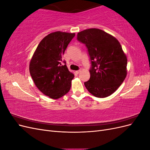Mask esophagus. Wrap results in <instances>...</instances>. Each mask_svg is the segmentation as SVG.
Segmentation results:
<instances>
[{
    "label": "esophagus",
    "instance_id": "esophagus-1",
    "mask_svg": "<svg viewBox=\"0 0 150 150\" xmlns=\"http://www.w3.org/2000/svg\"><path fill=\"white\" fill-rule=\"evenodd\" d=\"M81 71V70H79V71H76V73L77 74H78L79 73V72H80Z\"/></svg>",
    "mask_w": 150,
    "mask_h": 150
}]
</instances>
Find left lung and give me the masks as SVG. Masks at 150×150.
Here are the masks:
<instances>
[{
    "mask_svg": "<svg viewBox=\"0 0 150 150\" xmlns=\"http://www.w3.org/2000/svg\"><path fill=\"white\" fill-rule=\"evenodd\" d=\"M78 40L88 48L91 61L90 79L84 83L88 91L97 98L114 93L127 75V57L120 42L103 30L92 28L78 33Z\"/></svg>",
    "mask_w": 150,
    "mask_h": 150,
    "instance_id": "8db88e82",
    "label": "left lung"
}]
</instances>
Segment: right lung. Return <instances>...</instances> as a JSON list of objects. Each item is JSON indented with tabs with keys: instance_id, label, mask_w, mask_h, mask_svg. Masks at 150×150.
<instances>
[{
	"instance_id": "right-lung-1",
	"label": "right lung",
	"mask_w": 150,
	"mask_h": 150,
	"mask_svg": "<svg viewBox=\"0 0 150 150\" xmlns=\"http://www.w3.org/2000/svg\"><path fill=\"white\" fill-rule=\"evenodd\" d=\"M74 36L75 33L61 31L48 34L40 42L30 61L29 71L35 85L50 98H60L71 89L74 75L62 65V58Z\"/></svg>"
}]
</instances>
